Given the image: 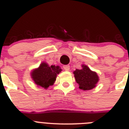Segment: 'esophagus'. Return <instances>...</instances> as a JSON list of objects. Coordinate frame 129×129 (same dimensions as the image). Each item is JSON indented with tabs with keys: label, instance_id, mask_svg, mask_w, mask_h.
<instances>
[{
	"label": "esophagus",
	"instance_id": "obj_1",
	"mask_svg": "<svg viewBox=\"0 0 129 129\" xmlns=\"http://www.w3.org/2000/svg\"><path fill=\"white\" fill-rule=\"evenodd\" d=\"M63 68H64V70H66V71H68V70H70V66H69V65H64L63 66Z\"/></svg>",
	"mask_w": 129,
	"mask_h": 129
}]
</instances>
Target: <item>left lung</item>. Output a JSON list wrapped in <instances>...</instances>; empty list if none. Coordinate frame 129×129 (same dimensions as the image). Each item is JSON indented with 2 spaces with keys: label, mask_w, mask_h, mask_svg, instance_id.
I'll use <instances>...</instances> for the list:
<instances>
[{
  "label": "left lung",
  "mask_w": 129,
  "mask_h": 129,
  "mask_svg": "<svg viewBox=\"0 0 129 129\" xmlns=\"http://www.w3.org/2000/svg\"><path fill=\"white\" fill-rule=\"evenodd\" d=\"M76 81L79 85V88L83 90H88L94 88L98 82L99 77L96 72H93L86 65L83 64L82 69H76L74 72Z\"/></svg>",
  "instance_id": "8db88e82"
}]
</instances>
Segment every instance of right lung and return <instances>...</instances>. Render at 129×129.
<instances>
[{
  "mask_svg": "<svg viewBox=\"0 0 129 129\" xmlns=\"http://www.w3.org/2000/svg\"><path fill=\"white\" fill-rule=\"evenodd\" d=\"M61 71L59 66H49L47 63L43 62L39 68L32 70L31 76L36 85L46 89L53 85L57 75Z\"/></svg>",
  "mask_w": 129,
  "mask_h": 129,
  "instance_id": "obj_1",
  "label": "right lung"
}]
</instances>
